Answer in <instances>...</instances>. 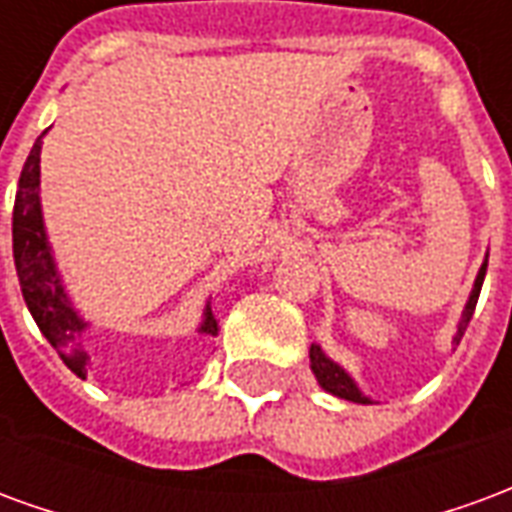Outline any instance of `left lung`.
Segmentation results:
<instances>
[{"label":"left lung","mask_w":512,"mask_h":512,"mask_svg":"<svg viewBox=\"0 0 512 512\" xmlns=\"http://www.w3.org/2000/svg\"><path fill=\"white\" fill-rule=\"evenodd\" d=\"M485 268H488V257L483 260L480 274H477V279H474L472 296H469V301H466V310H463L461 323H458V332H455V337H452V343L455 345L461 343L463 332H466V326H469V321H472L474 307H477V299H480V288H483ZM310 367H312V373H315V378H318V384H321L326 392L343 397V400H351V403H370V397H365L362 392H359V386L354 384V378L348 376L337 362H332L329 356L323 354L321 345H312L310 348Z\"/></svg>","instance_id":"1"}]
</instances>
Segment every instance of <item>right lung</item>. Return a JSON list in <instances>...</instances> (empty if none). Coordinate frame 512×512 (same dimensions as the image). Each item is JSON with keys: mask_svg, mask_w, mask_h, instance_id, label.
Masks as SVG:
<instances>
[{"mask_svg": "<svg viewBox=\"0 0 512 512\" xmlns=\"http://www.w3.org/2000/svg\"><path fill=\"white\" fill-rule=\"evenodd\" d=\"M40 145L43 136L29 150L21 178H18L16 205H13V260H16L18 285L24 293L32 318L38 323L43 337L51 348L60 354L65 365L71 367L79 378L87 376V354L82 348V334L87 323L79 312L73 310L68 293L62 288L60 274L51 257V246L43 230V213H40ZM200 334H216L219 323L213 318L211 307L202 312Z\"/></svg>", "mask_w": 512, "mask_h": 512, "instance_id": "1", "label": "right lung"}]
</instances>
